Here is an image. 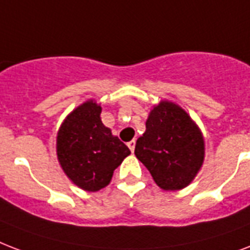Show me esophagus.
<instances>
[{"label":"esophagus","instance_id":"1","mask_svg":"<svg viewBox=\"0 0 250 250\" xmlns=\"http://www.w3.org/2000/svg\"><path fill=\"white\" fill-rule=\"evenodd\" d=\"M135 144H136V142H135V140H131V142H129L128 144H127V146H128V148H129V149H131V152H132V153H133V150H135Z\"/></svg>","mask_w":250,"mask_h":250}]
</instances>
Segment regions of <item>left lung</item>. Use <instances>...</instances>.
I'll return each mask as SVG.
<instances>
[{
  "instance_id": "8db88e82",
  "label": "left lung",
  "mask_w": 250,
  "mask_h": 250,
  "mask_svg": "<svg viewBox=\"0 0 250 250\" xmlns=\"http://www.w3.org/2000/svg\"><path fill=\"white\" fill-rule=\"evenodd\" d=\"M201 128L180 104L163 100L150 110L146 132L136 140L135 155L160 188L182 190L191 184L205 161Z\"/></svg>"
}]
</instances>
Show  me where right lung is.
I'll list each match as a JSON object with an SVG mask.
<instances>
[{"instance_id": "obj_1", "label": "right lung", "mask_w": 250, "mask_h": 250, "mask_svg": "<svg viewBox=\"0 0 250 250\" xmlns=\"http://www.w3.org/2000/svg\"><path fill=\"white\" fill-rule=\"evenodd\" d=\"M102 107L87 100L70 111L56 136V155L64 174L77 188L95 193L106 188L131 150L101 121Z\"/></svg>"}]
</instances>
